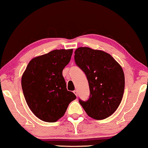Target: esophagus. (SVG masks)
<instances>
[{
  "label": "esophagus",
  "instance_id": "obj_1",
  "mask_svg": "<svg viewBox=\"0 0 148 148\" xmlns=\"http://www.w3.org/2000/svg\"><path fill=\"white\" fill-rule=\"evenodd\" d=\"M74 94H75V95H76V96H78V91H77V90H74Z\"/></svg>",
  "mask_w": 148,
  "mask_h": 148
}]
</instances>
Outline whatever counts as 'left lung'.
Wrapping results in <instances>:
<instances>
[{"label":"left lung","instance_id":"obj_1","mask_svg":"<svg viewBox=\"0 0 148 148\" xmlns=\"http://www.w3.org/2000/svg\"><path fill=\"white\" fill-rule=\"evenodd\" d=\"M76 65L86 75L90 88L87 101L79 102L90 117L103 120L114 114L122 101L125 78L121 66L100 50L80 47L75 50Z\"/></svg>","mask_w":148,"mask_h":148}]
</instances>
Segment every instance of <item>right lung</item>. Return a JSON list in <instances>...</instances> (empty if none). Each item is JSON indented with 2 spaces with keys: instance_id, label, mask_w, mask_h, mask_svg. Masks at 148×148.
Instances as JSON below:
<instances>
[{
  "instance_id": "right-lung-1",
  "label": "right lung",
  "mask_w": 148,
  "mask_h": 148,
  "mask_svg": "<svg viewBox=\"0 0 148 148\" xmlns=\"http://www.w3.org/2000/svg\"><path fill=\"white\" fill-rule=\"evenodd\" d=\"M73 49L54 50L29 62L21 80L24 96L37 118L55 122L64 115L76 98L68 91L62 70L70 62Z\"/></svg>"
}]
</instances>
